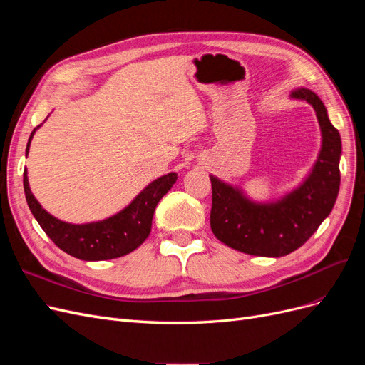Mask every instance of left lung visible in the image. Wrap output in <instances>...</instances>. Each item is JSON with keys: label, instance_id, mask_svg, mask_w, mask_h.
<instances>
[{"label": "left lung", "instance_id": "obj_1", "mask_svg": "<svg viewBox=\"0 0 365 365\" xmlns=\"http://www.w3.org/2000/svg\"><path fill=\"white\" fill-rule=\"evenodd\" d=\"M291 97L314 108L322 129L318 158L297 189L280 200L256 202L239 187L210 175L213 235L227 247L251 256L282 257L300 248L332 212L339 192V132L330 123L324 103L314 91L297 88Z\"/></svg>", "mask_w": 365, "mask_h": 365}]
</instances>
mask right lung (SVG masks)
Here are the masks:
<instances>
[{"mask_svg":"<svg viewBox=\"0 0 365 365\" xmlns=\"http://www.w3.org/2000/svg\"><path fill=\"white\" fill-rule=\"evenodd\" d=\"M38 128L30 134L26 153H29L31 138ZM176 180L178 175L175 172L160 176L145 187L121 212L90 224H68L46 212L30 190L27 169H24V193L30 212L54 244L76 259L96 262L126 256L148 239L155 207Z\"/></svg>","mask_w":365,"mask_h":365,"instance_id":"add662e5","label":"right lung"}]
</instances>
